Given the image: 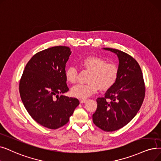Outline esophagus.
Returning a JSON list of instances; mask_svg holds the SVG:
<instances>
[{"instance_id":"1","label":"esophagus","mask_w":161,"mask_h":161,"mask_svg":"<svg viewBox=\"0 0 161 161\" xmlns=\"http://www.w3.org/2000/svg\"><path fill=\"white\" fill-rule=\"evenodd\" d=\"M86 101H87V99H81V100H80V103H86Z\"/></svg>"}]
</instances>
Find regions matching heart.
<instances>
[{
	"instance_id": "obj_1",
	"label": "heart",
	"mask_w": 161,
	"mask_h": 161,
	"mask_svg": "<svg viewBox=\"0 0 161 161\" xmlns=\"http://www.w3.org/2000/svg\"><path fill=\"white\" fill-rule=\"evenodd\" d=\"M81 65L90 72L88 83L78 84L71 89L72 96L79 99L86 98L96 93L100 87L106 91L113 87L118 79L119 69L114 63L107 62L97 57H88L81 61ZM67 81L74 83L77 81L78 69L73 66L68 67L65 72Z\"/></svg>"
}]
</instances>
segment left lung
<instances>
[{"label":"left lung","instance_id":"left-lung-1","mask_svg":"<svg viewBox=\"0 0 161 161\" xmlns=\"http://www.w3.org/2000/svg\"><path fill=\"white\" fill-rule=\"evenodd\" d=\"M117 55L118 79L104 97L97 99L93 122L105 131H114L128 124L137 113L145 97V83L140 66L130 55L121 51L103 48Z\"/></svg>","mask_w":161,"mask_h":161}]
</instances>
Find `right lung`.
<instances>
[{
  "mask_svg": "<svg viewBox=\"0 0 161 161\" xmlns=\"http://www.w3.org/2000/svg\"><path fill=\"white\" fill-rule=\"evenodd\" d=\"M70 48L57 46L35 54L26 64L19 81L21 99L30 115L43 126L55 130L69 121L78 99L59 94L69 90L65 77Z\"/></svg>",
  "mask_w": 161,
  "mask_h": 161,
  "instance_id": "right-lung-1",
  "label": "right lung"
}]
</instances>
